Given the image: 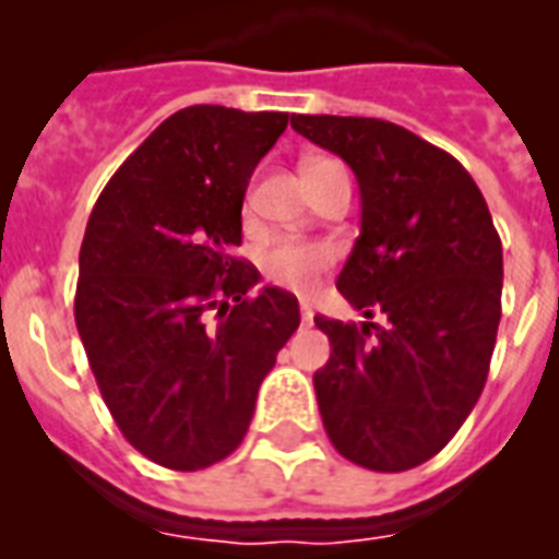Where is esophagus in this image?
Returning a JSON list of instances; mask_svg holds the SVG:
<instances>
[{
  "label": "esophagus",
  "mask_w": 559,
  "mask_h": 559,
  "mask_svg": "<svg viewBox=\"0 0 559 559\" xmlns=\"http://www.w3.org/2000/svg\"><path fill=\"white\" fill-rule=\"evenodd\" d=\"M301 322L313 324V307L307 305V301H301Z\"/></svg>",
  "instance_id": "esophagus-1"
}]
</instances>
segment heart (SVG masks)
I'll use <instances>...</instances> for the list:
<instances>
[{
	"label": "heart",
	"mask_w": 559,
	"mask_h": 559,
	"mask_svg": "<svg viewBox=\"0 0 559 559\" xmlns=\"http://www.w3.org/2000/svg\"><path fill=\"white\" fill-rule=\"evenodd\" d=\"M333 249L324 243L307 240H278L261 258L263 275L270 284L289 293H313L322 275L331 270Z\"/></svg>",
	"instance_id": "obj_1"
}]
</instances>
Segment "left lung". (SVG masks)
I'll use <instances>...</instances> for the list:
<instances>
[{
  "label": "left lung",
  "mask_w": 559,
  "mask_h": 559,
  "mask_svg": "<svg viewBox=\"0 0 559 559\" xmlns=\"http://www.w3.org/2000/svg\"><path fill=\"white\" fill-rule=\"evenodd\" d=\"M293 130L348 162L362 226L336 287L366 322L316 316L331 340L313 373L333 447L400 473L450 443L476 406L502 319V240L450 153L382 118L293 116ZM373 312L386 316L371 323Z\"/></svg>",
  "instance_id": "1"
}]
</instances>
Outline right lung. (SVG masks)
Returning <instances> with one entry per match:
<instances>
[{
	"label": "right lung",
	"instance_id": "right-lung-1",
	"mask_svg": "<svg viewBox=\"0 0 559 559\" xmlns=\"http://www.w3.org/2000/svg\"><path fill=\"white\" fill-rule=\"evenodd\" d=\"M287 112L197 104L174 112L116 170L86 223L74 322L124 438L168 469H202L240 447L296 296L249 289L240 209Z\"/></svg>",
	"mask_w": 559,
	"mask_h": 559
}]
</instances>
